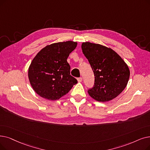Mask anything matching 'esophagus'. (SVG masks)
<instances>
[{
    "instance_id": "1",
    "label": "esophagus",
    "mask_w": 150,
    "mask_h": 150,
    "mask_svg": "<svg viewBox=\"0 0 150 150\" xmlns=\"http://www.w3.org/2000/svg\"><path fill=\"white\" fill-rule=\"evenodd\" d=\"M77 80H78V81H79V82H81V81H82V80H83V79H82L81 77L78 78V79H77Z\"/></svg>"
}]
</instances>
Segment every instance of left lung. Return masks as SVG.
<instances>
[{"label": "left lung", "instance_id": "obj_1", "mask_svg": "<svg viewBox=\"0 0 150 150\" xmlns=\"http://www.w3.org/2000/svg\"><path fill=\"white\" fill-rule=\"evenodd\" d=\"M81 48L95 76L88 94L99 102L115 99L127 86L130 76L127 65L115 51L100 44L84 42Z\"/></svg>", "mask_w": 150, "mask_h": 150}]
</instances>
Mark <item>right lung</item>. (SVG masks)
<instances>
[{
  "label": "right lung",
  "instance_id": "right-lung-1",
  "mask_svg": "<svg viewBox=\"0 0 150 150\" xmlns=\"http://www.w3.org/2000/svg\"><path fill=\"white\" fill-rule=\"evenodd\" d=\"M76 45L72 41L55 43L37 53L28 71L30 83L37 94L46 99L57 100L77 83L76 79L70 75L67 61Z\"/></svg>",
  "mask_w": 150,
  "mask_h": 150
}]
</instances>
